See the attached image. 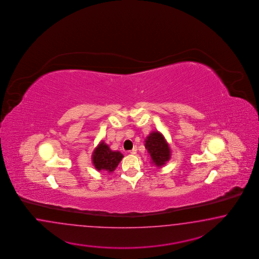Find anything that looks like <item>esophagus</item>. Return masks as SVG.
<instances>
[{"label":"esophagus","mask_w":259,"mask_h":259,"mask_svg":"<svg viewBox=\"0 0 259 259\" xmlns=\"http://www.w3.org/2000/svg\"><path fill=\"white\" fill-rule=\"evenodd\" d=\"M129 153L132 154V155H136L137 154V147H134L133 149L129 151Z\"/></svg>","instance_id":"34e87169"}]
</instances>
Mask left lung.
I'll list each match as a JSON object with an SVG mask.
<instances>
[{"label": "left lung", "instance_id": "1", "mask_svg": "<svg viewBox=\"0 0 259 259\" xmlns=\"http://www.w3.org/2000/svg\"><path fill=\"white\" fill-rule=\"evenodd\" d=\"M145 148L152 158V163L161 167L169 161L171 157V150L168 142L162 134L153 131L145 140Z\"/></svg>", "mask_w": 259, "mask_h": 259}]
</instances>
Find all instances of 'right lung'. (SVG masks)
Returning a JSON list of instances; mask_svg holds the SVG:
<instances>
[{
    "label": "right lung",
    "mask_w": 259,
    "mask_h": 259,
    "mask_svg": "<svg viewBox=\"0 0 259 259\" xmlns=\"http://www.w3.org/2000/svg\"><path fill=\"white\" fill-rule=\"evenodd\" d=\"M122 157L123 155L120 152L112 151L104 141H102L93 152L92 161L98 171L112 172L117 168Z\"/></svg>",
    "instance_id": "right-lung-1"
}]
</instances>
